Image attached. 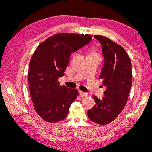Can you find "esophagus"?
I'll return each instance as SVG.
<instances>
[{
	"instance_id": "obj_1",
	"label": "esophagus",
	"mask_w": 152,
	"mask_h": 152,
	"mask_svg": "<svg viewBox=\"0 0 152 152\" xmlns=\"http://www.w3.org/2000/svg\"><path fill=\"white\" fill-rule=\"evenodd\" d=\"M79 94H80V96H82V97H86V96H87V93H84V92L82 91H79Z\"/></svg>"
}]
</instances>
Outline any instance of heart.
Here are the masks:
<instances>
[{
	"mask_svg": "<svg viewBox=\"0 0 152 152\" xmlns=\"http://www.w3.org/2000/svg\"><path fill=\"white\" fill-rule=\"evenodd\" d=\"M89 55H92V56H95L99 57V54L97 52H96V50H95V49L94 48H91V53H90Z\"/></svg>",
	"mask_w": 152,
	"mask_h": 152,
	"instance_id": "1",
	"label": "heart"
}]
</instances>
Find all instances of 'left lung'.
<instances>
[{"label":"left lung","instance_id":"obj_1","mask_svg":"<svg viewBox=\"0 0 152 152\" xmlns=\"http://www.w3.org/2000/svg\"><path fill=\"white\" fill-rule=\"evenodd\" d=\"M102 45L104 65L100 74L106 87L104 97L93 96L94 107L87 111L91 121L106 125L115 119L125 107L132 84L131 59L124 49L108 38L94 35Z\"/></svg>","mask_w":152,"mask_h":152}]
</instances>
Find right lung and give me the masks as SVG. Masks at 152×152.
I'll list each match as a JSON object with an SVG mask.
<instances>
[{"label":"right lung","mask_w":152,"mask_h":152,"mask_svg":"<svg viewBox=\"0 0 152 152\" xmlns=\"http://www.w3.org/2000/svg\"><path fill=\"white\" fill-rule=\"evenodd\" d=\"M92 40L91 35L58 34L41 43L32 56L29 65L30 96L36 112L44 121L57 122L65 119L79 92L59 86L72 53Z\"/></svg>","instance_id":"1"}]
</instances>
